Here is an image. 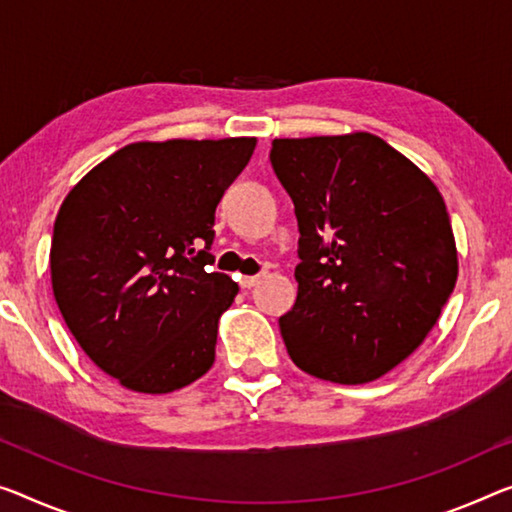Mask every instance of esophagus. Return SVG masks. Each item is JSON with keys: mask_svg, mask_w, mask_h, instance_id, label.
Returning <instances> with one entry per match:
<instances>
[{"mask_svg": "<svg viewBox=\"0 0 512 512\" xmlns=\"http://www.w3.org/2000/svg\"><path fill=\"white\" fill-rule=\"evenodd\" d=\"M263 277H265V272L254 274V277H242V279H240V286H242V288H254L256 283H261Z\"/></svg>", "mask_w": 512, "mask_h": 512, "instance_id": "esophagus-1", "label": "esophagus"}]
</instances>
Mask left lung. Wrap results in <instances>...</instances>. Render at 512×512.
I'll return each mask as SVG.
<instances>
[{"mask_svg":"<svg viewBox=\"0 0 512 512\" xmlns=\"http://www.w3.org/2000/svg\"><path fill=\"white\" fill-rule=\"evenodd\" d=\"M270 162L300 229L297 300L279 318L288 355L320 380H377L419 348L455 288L442 194L368 132L274 139Z\"/></svg>","mask_w":512,"mask_h":512,"instance_id":"1","label":"left lung"}]
</instances>
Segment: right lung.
<instances>
[{"label":"right lung","instance_id":"obj_1","mask_svg":"<svg viewBox=\"0 0 512 512\" xmlns=\"http://www.w3.org/2000/svg\"><path fill=\"white\" fill-rule=\"evenodd\" d=\"M254 137L139 141L77 183L54 222V300L93 364L141 393L183 389L215 361L238 283L210 272L215 210Z\"/></svg>","mask_w":512,"mask_h":512}]
</instances>
